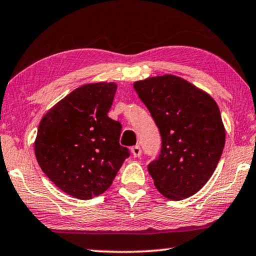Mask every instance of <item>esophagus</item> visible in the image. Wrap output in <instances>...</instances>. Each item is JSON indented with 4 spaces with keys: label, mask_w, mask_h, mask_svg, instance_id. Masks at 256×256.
Here are the masks:
<instances>
[{
    "label": "esophagus",
    "mask_w": 256,
    "mask_h": 256,
    "mask_svg": "<svg viewBox=\"0 0 256 256\" xmlns=\"http://www.w3.org/2000/svg\"><path fill=\"white\" fill-rule=\"evenodd\" d=\"M131 152H132V155L134 156V158H139V156L141 155V148H140V146H133L131 148Z\"/></svg>",
    "instance_id": "34e87169"
}]
</instances>
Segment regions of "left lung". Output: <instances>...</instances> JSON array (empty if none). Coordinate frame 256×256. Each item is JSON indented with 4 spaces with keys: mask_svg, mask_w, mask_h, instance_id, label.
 <instances>
[{
    "mask_svg": "<svg viewBox=\"0 0 256 256\" xmlns=\"http://www.w3.org/2000/svg\"><path fill=\"white\" fill-rule=\"evenodd\" d=\"M133 87L162 138L158 158L147 166L155 188L174 201L193 196L212 177L226 144L218 106L172 74L139 80Z\"/></svg>",
    "mask_w": 256,
    "mask_h": 256,
    "instance_id": "8db88e82",
    "label": "left lung"
}]
</instances>
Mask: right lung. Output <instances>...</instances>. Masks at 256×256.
Segmentation results:
<instances>
[{"label": "right lung", "mask_w": 256, "mask_h": 256, "mask_svg": "<svg viewBox=\"0 0 256 256\" xmlns=\"http://www.w3.org/2000/svg\"><path fill=\"white\" fill-rule=\"evenodd\" d=\"M116 90L114 82L80 86L39 124L34 152L41 170L79 200L106 192L130 156L120 144L122 124L108 117Z\"/></svg>", "instance_id": "obj_1"}]
</instances>
